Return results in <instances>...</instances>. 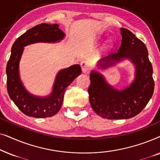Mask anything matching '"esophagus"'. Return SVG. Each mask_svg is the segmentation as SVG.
<instances>
[{
	"mask_svg": "<svg viewBox=\"0 0 160 160\" xmlns=\"http://www.w3.org/2000/svg\"><path fill=\"white\" fill-rule=\"evenodd\" d=\"M81 67H82V71L84 72V73H86V72L89 71L91 65L88 62H87V61H83V62H81Z\"/></svg>",
	"mask_w": 160,
	"mask_h": 160,
	"instance_id": "34e87169",
	"label": "esophagus"
}]
</instances>
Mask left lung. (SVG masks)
<instances>
[{"label": "left lung", "mask_w": 160, "mask_h": 160, "mask_svg": "<svg viewBox=\"0 0 160 160\" xmlns=\"http://www.w3.org/2000/svg\"><path fill=\"white\" fill-rule=\"evenodd\" d=\"M121 33L122 44L118 52L102 59L100 66L107 68L114 64L113 60L129 58L135 65L136 75L130 87L119 91L107 84L100 74L95 72L90 74L89 102L94 111L105 119L134 117L145 108L154 92L153 69L147 48L143 41L126 28H121Z\"/></svg>", "instance_id": "obj_1"}]
</instances>
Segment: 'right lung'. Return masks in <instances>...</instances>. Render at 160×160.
Instances as JSON below:
<instances>
[{"label":"right lung","mask_w":160,"mask_h":160,"mask_svg":"<svg viewBox=\"0 0 160 160\" xmlns=\"http://www.w3.org/2000/svg\"><path fill=\"white\" fill-rule=\"evenodd\" d=\"M57 24L42 23L30 28L15 41L6 65L7 90L11 99L24 114L35 118H46L60 111L66 87L82 73L79 65H74L59 72L53 92L49 97L41 98L30 95L19 77V62L25 46L36 42H55L65 34Z\"/></svg>","instance_id":"obj_1"}]
</instances>
